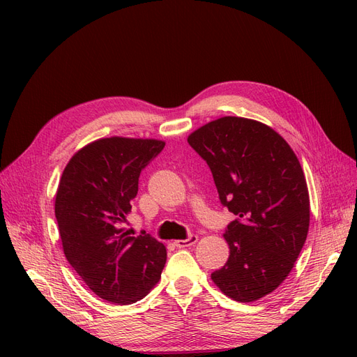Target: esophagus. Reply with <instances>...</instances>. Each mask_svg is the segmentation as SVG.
Instances as JSON below:
<instances>
[{
    "label": "esophagus",
    "mask_w": 357,
    "mask_h": 357,
    "mask_svg": "<svg viewBox=\"0 0 357 357\" xmlns=\"http://www.w3.org/2000/svg\"><path fill=\"white\" fill-rule=\"evenodd\" d=\"M198 241V235H195V234H192V235H189L186 240H176L174 241V245L176 247H178V248H185V247H190V245H193Z\"/></svg>",
    "instance_id": "obj_1"
}]
</instances>
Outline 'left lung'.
Wrapping results in <instances>:
<instances>
[{
	"label": "left lung",
	"mask_w": 357,
	"mask_h": 357,
	"mask_svg": "<svg viewBox=\"0 0 357 357\" xmlns=\"http://www.w3.org/2000/svg\"><path fill=\"white\" fill-rule=\"evenodd\" d=\"M188 143L236 215L223 234L228 262L211 280L238 302L269 295L291 271L308 234L310 197L296 155L273 128L234 116L201 126Z\"/></svg>",
	"instance_id": "1"
}]
</instances>
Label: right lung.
<instances>
[{"label": "right lung", "instance_id": "obj_1", "mask_svg": "<svg viewBox=\"0 0 357 357\" xmlns=\"http://www.w3.org/2000/svg\"><path fill=\"white\" fill-rule=\"evenodd\" d=\"M164 142L112 137L84 146L59 180L55 215L67 261L95 295L119 305L143 299L159 282L165 245L122 228L138 178Z\"/></svg>", "mask_w": 357, "mask_h": 357}]
</instances>
